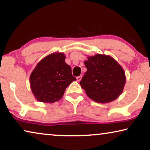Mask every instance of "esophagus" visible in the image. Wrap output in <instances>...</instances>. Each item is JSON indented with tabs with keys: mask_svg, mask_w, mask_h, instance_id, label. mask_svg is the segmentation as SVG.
I'll use <instances>...</instances> for the list:
<instances>
[{
	"mask_svg": "<svg viewBox=\"0 0 150 150\" xmlns=\"http://www.w3.org/2000/svg\"><path fill=\"white\" fill-rule=\"evenodd\" d=\"M81 79H82V76H79L76 77V81H77L78 82H79V81L81 80Z\"/></svg>",
	"mask_w": 150,
	"mask_h": 150,
	"instance_id": "esophagus-1",
	"label": "esophagus"
}]
</instances>
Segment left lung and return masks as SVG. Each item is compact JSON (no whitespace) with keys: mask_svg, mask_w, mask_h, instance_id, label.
<instances>
[{"mask_svg":"<svg viewBox=\"0 0 150 150\" xmlns=\"http://www.w3.org/2000/svg\"><path fill=\"white\" fill-rule=\"evenodd\" d=\"M85 61L87 70L80 82L88 97L99 103H108L122 93L126 76L122 67L111 57L96 54Z\"/></svg>","mask_w":150,"mask_h":150,"instance_id":"left-lung-1","label":"left lung"}]
</instances>
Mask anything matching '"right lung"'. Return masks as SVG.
<instances>
[{
	"label": "right lung",
	"instance_id": "obj_1",
	"mask_svg": "<svg viewBox=\"0 0 150 150\" xmlns=\"http://www.w3.org/2000/svg\"><path fill=\"white\" fill-rule=\"evenodd\" d=\"M65 59L63 53H52L42 59L32 71L30 89L38 101L47 103L58 101L69 84L76 81Z\"/></svg>",
	"mask_w": 150,
	"mask_h": 150
}]
</instances>
